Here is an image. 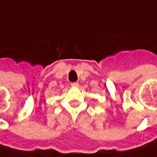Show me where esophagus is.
<instances>
[{"mask_svg":"<svg viewBox=\"0 0 157 157\" xmlns=\"http://www.w3.org/2000/svg\"><path fill=\"white\" fill-rule=\"evenodd\" d=\"M71 86L72 87H75V88H76V87H78L79 83L78 82H73V83H71Z\"/></svg>","mask_w":157,"mask_h":157,"instance_id":"esophagus-1","label":"esophagus"}]
</instances>
